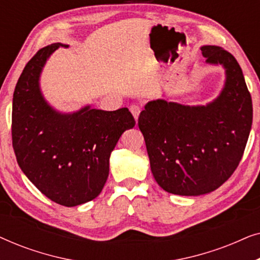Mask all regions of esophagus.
Instances as JSON below:
<instances>
[{"label":"esophagus","mask_w":260,"mask_h":260,"mask_svg":"<svg viewBox=\"0 0 260 260\" xmlns=\"http://www.w3.org/2000/svg\"><path fill=\"white\" fill-rule=\"evenodd\" d=\"M130 112L133 113V116H134V118L135 119H138V116H140V113H141V108L138 105H136V104H134V105H131L130 106Z\"/></svg>","instance_id":"esophagus-1"}]
</instances>
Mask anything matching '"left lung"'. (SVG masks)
<instances>
[{"label": "left lung", "instance_id": "8db88e82", "mask_svg": "<svg viewBox=\"0 0 260 260\" xmlns=\"http://www.w3.org/2000/svg\"><path fill=\"white\" fill-rule=\"evenodd\" d=\"M201 51L206 62L226 69L219 97L206 106L157 99L138 117L156 182L168 193L186 197L211 193L230 179L243 157L253 117L236 58L218 46Z\"/></svg>", "mask_w": 260, "mask_h": 260}]
</instances>
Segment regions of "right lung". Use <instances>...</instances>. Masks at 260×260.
<instances>
[{
	"label": "right lung",
	"mask_w": 260,
	"mask_h": 260,
	"mask_svg": "<svg viewBox=\"0 0 260 260\" xmlns=\"http://www.w3.org/2000/svg\"><path fill=\"white\" fill-rule=\"evenodd\" d=\"M59 46L39 49L21 73L13 97L12 140L16 161L30 182L52 201L73 207L101 194L110 154L136 122L126 108L103 111L85 106L72 115L53 110L41 95L39 77Z\"/></svg>",
	"instance_id": "right-lung-1"
}]
</instances>
